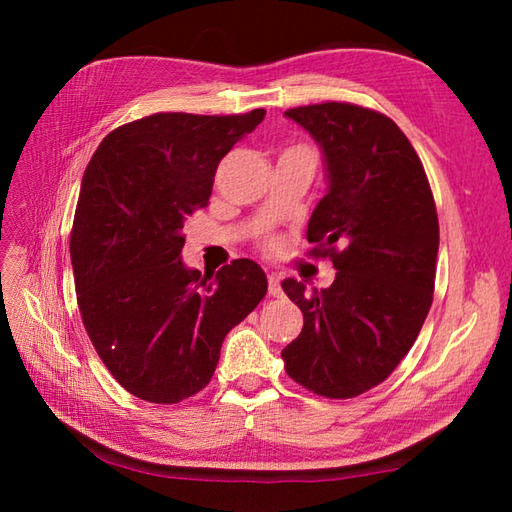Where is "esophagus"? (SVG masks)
I'll return each mask as SVG.
<instances>
[{
  "mask_svg": "<svg viewBox=\"0 0 512 512\" xmlns=\"http://www.w3.org/2000/svg\"><path fill=\"white\" fill-rule=\"evenodd\" d=\"M268 295L270 297H281L284 292H281V277L277 273H270L268 275Z\"/></svg>",
  "mask_w": 512,
  "mask_h": 512,
  "instance_id": "obj_1",
  "label": "esophagus"
}]
</instances>
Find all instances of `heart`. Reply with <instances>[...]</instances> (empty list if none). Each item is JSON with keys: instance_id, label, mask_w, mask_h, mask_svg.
Segmentation results:
<instances>
[{"instance_id": "obj_1", "label": "heart", "mask_w": 512, "mask_h": 512, "mask_svg": "<svg viewBox=\"0 0 512 512\" xmlns=\"http://www.w3.org/2000/svg\"><path fill=\"white\" fill-rule=\"evenodd\" d=\"M262 248L266 250V253H277V250L281 248V242H279V237H275V235H270V237H266L264 242H262Z\"/></svg>"}]
</instances>
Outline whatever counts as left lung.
I'll return each instance as SVG.
<instances>
[{
  "instance_id": "obj_1",
  "label": "left lung",
  "mask_w": 512,
  "mask_h": 512,
  "mask_svg": "<svg viewBox=\"0 0 512 512\" xmlns=\"http://www.w3.org/2000/svg\"><path fill=\"white\" fill-rule=\"evenodd\" d=\"M288 118L321 145L330 189L314 209V259L336 268L330 288H281L303 312L284 347L288 376L323 398L361 396L394 372L427 319L436 288L438 211L409 138L389 116L328 101L292 107Z\"/></svg>"
}]
</instances>
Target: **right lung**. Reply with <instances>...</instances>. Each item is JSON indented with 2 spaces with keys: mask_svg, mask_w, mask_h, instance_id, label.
Listing matches in <instances>:
<instances>
[{
  "mask_svg": "<svg viewBox=\"0 0 512 512\" xmlns=\"http://www.w3.org/2000/svg\"><path fill=\"white\" fill-rule=\"evenodd\" d=\"M264 116L158 112L116 127L85 167L70 233L76 303L96 354L140 400L173 405L209 385L224 336L266 295L250 259L215 277L180 259L184 220Z\"/></svg>",
  "mask_w": 512,
  "mask_h": 512,
  "instance_id": "1",
  "label": "right lung"
}]
</instances>
